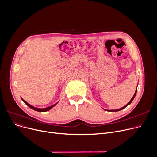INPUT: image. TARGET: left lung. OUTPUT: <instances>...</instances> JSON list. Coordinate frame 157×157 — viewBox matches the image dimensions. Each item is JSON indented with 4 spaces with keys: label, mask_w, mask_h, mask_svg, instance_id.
Listing matches in <instances>:
<instances>
[{
    "label": "left lung",
    "mask_w": 157,
    "mask_h": 157,
    "mask_svg": "<svg viewBox=\"0 0 157 157\" xmlns=\"http://www.w3.org/2000/svg\"><path fill=\"white\" fill-rule=\"evenodd\" d=\"M137 89H136V92H135V94H134V96L132 97V98H131V100L129 101V102L126 105H125L124 107H123V108H120V109H114V110H105V111H110V112H115V111H120V110H122L123 109H124V108H125L127 106V105H128L129 104H130V103L132 102V101L134 100V97H136V93H137Z\"/></svg>",
    "instance_id": "8db88e82"
}]
</instances>
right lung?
<instances>
[{
    "label": "right lung",
    "mask_w": 157,
    "mask_h": 157,
    "mask_svg": "<svg viewBox=\"0 0 157 157\" xmlns=\"http://www.w3.org/2000/svg\"><path fill=\"white\" fill-rule=\"evenodd\" d=\"M21 99H22V101L25 102V104L26 105H27L30 108H31V109H34V110H35V111H39V112H46V111H49V109H51L52 108H53V107L57 104V103H56V104H53V105H51V106H49V107H48V108H46L40 109V108H35V107L31 105L30 104H29V103H27L25 101H24L22 98H21Z\"/></svg>",
    "instance_id": "right-lung-1"
}]
</instances>
